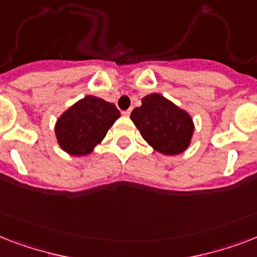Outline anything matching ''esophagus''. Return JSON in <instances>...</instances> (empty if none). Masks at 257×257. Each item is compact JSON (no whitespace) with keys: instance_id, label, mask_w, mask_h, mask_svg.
<instances>
[{"instance_id":"esophagus-1","label":"esophagus","mask_w":257,"mask_h":257,"mask_svg":"<svg viewBox=\"0 0 257 257\" xmlns=\"http://www.w3.org/2000/svg\"><path fill=\"white\" fill-rule=\"evenodd\" d=\"M131 112H132V110H131V109H128V110H124V112H122V116L128 117L129 114H131Z\"/></svg>"}]
</instances>
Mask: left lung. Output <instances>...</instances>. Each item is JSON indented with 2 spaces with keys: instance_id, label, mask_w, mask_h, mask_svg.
Wrapping results in <instances>:
<instances>
[{
  "instance_id": "left-lung-1",
  "label": "left lung",
  "mask_w": 257,
  "mask_h": 257,
  "mask_svg": "<svg viewBox=\"0 0 257 257\" xmlns=\"http://www.w3.org/2000/svg\"><path fill=\"white\" fill-rule=\"evenodd\" d=\"M131 120L148 145L165 156L185 152L195 132L191 114L160 93L143 97L141 106L131 113Z\"/></svg>"
}]
</instances>
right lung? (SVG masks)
I'll return each instance as SVG.
<instances>
[{
	"mask_svg": "<svg viewBox=\"0 0 257 257\" xmlns=\"http://www.w3.org/2000/svg\"><path fill=\"white\" fill-rule=\"evenodd\" d=\"M120 117L116 105L96 96H85L66 109L54 125L60 148L70 156H88L101 144Z\"/></svg>",
	"mask_w": 257,
	"mask_h": 257,
	"instance_id": "obj_1",
	"label": "right lung"
}]
</instances>
